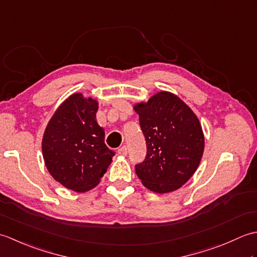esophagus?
Wrapping results in <instances>:
<instances>
[{"label": "esophagus", "mask_w": 257, "mask_h": 257, "mask_svg": "<svg viewBox=\"0 0 257 257\" xmlns=\"http://www.w3.org/2000/svg\"><path fill=\"white\" fill-rule=\"evenodd\" d=\"M118 154L120 156H127L128 155V147L127 146L120 147V148L118 149Z\"/></svg>", "instance_id": "34e87169"}]
</instances>
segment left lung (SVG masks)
Wrapping results in <instances>:
<instances>
[{"instance_id":"obj_1","label":"left lung","mask_w":257,"mask_h":257,"mask_svg":"<svg viewBox=\"0 0 257 257\" xmlns=\"http://www.w3.org/2000/svg\"><path fill=\"white\" fill-rule=\"evenodd\" d=\"M147 145L145 160L136 165L144 185L157 193L179 189L193 176L204 150L199 119L171 92L160 91L135 106Z\"/></svg>"}]
</instances>
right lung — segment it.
Listing matches in <instances>:
<instances>
[{"mask_svg": "<svg viewBox=\"0 0 257 257\" xmlns=\"http://www.w3.org/2000/svg\"><path fill=\"white\" fill-rule=\"evenodd\" d=\"M97 109L98 102L91 98L81 94L68 97L50 120L42 141L48 172L77 192L96 187L114 156L96 120Z\"/></svg>", "mask_w": 257, "mask_h": 257, "instance_id": "1", "label": "right lung"}]
</instances>
